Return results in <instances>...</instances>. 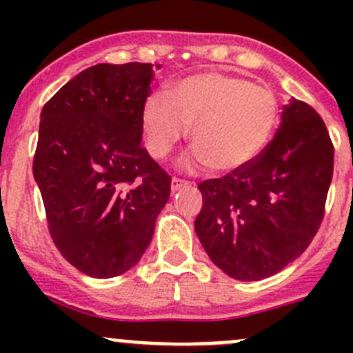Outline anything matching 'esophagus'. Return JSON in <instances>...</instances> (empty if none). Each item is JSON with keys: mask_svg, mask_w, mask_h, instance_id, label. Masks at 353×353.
Wrapping results in <instances>:
<instances>
[{"mask_svg": "<svg viewBox=\"0 0 353 353\" xmlns=\"http://www.w3.org/2000/svg\"><path fill=\"white\" fill-rule=\"evenodd\" d=\"M186 186H190V183H188V181L179 179V177H174V179L170 181V190H172V193H176V191H179L181 188H186Z\"/></svg>", "mask_w": 353, "mask_h": 353, "instance_id": "1", "label": "esophagus"}]
</instances>
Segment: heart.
<instances>
[{"mask_svg": "<svg viewBox=\"0 0 353 353\" xmlns=\"http://www.w3.org/2000/svg\"><path fill=\"white\" fill-rule=\"evenodd\" d=\"M276 124L273 92L227 73L191 74L170 87V97L154 92L141 108L145 141L155 159H165L193 126L198 162L220 174L251 165L268 147Z\"/></svg>", "mask_w": 353, "mask_h": 353, "instance_id": "heart-1", "label": "heart"}]
</instances>
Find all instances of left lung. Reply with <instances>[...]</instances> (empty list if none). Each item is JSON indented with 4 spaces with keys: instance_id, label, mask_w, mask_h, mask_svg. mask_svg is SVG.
<instances>
[{
    "instance_id": "1",
    "label": "left lung",
    "mask_w": 353,
    "mask_h": 353,
    "mask_svg": "<svg viewBox=\"0 0 353 353\" xmlns=\"http://www.w3.org/2000/svg\"><path fill=\"white\" fill-rule=\"evenodd\" d=\"M333 154L321 116L292 99L251 165L199 183L194 230L210 259L230 279L256 282L299 258L325 215Z\"/></svg>"
}]
</instances>
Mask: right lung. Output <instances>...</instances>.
Instances as JSON below:
<instances>
[{
    "label": "right lung",
    "mask_w": 353,
    "mask_h": 353,
    "mask_svg": "<svg viewBox=\"0 0 353 353\" xmlns=\"http://www.w3.org/2000/svg\"><path fill=\"white\" fill-rule=\"evenodd\" d=\"M150 63L83 70L42 108L34 177L49 232L66 261L94 279L133 268L170 194V176L141 147Z\"/></svg>",
    "instance_id": "add662e5"
}]
</instances>
